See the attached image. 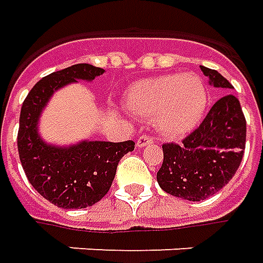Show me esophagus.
Masks as SVG:
<instances>
[{"label":"esophagus","mask_w":263,"mask_h":263,"mask_svg":"<svg viewBox=\"0 0 263 263\" xmlns=\"http://www.w3.org/2000/svg\"><path fill=\"white\" fill-rule=\"evenodd\" d=\"M153 143V139L151 136L143 135L140 136L139 139H137V147H144V146H149V144Z\"/></svg>","instance_id":"34e87169"}]
</instances>
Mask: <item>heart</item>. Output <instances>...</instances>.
<instances>
[{"instance_id": "obj_1", "label": "heart", "mask_w": 263, "mask_h": 263, "mask_svg": "<svg viewBox=\"0 0 263 263\" xmlns=\"http://www.w3.org/2000/svg\"><path fill=\"white\" fill-rule=\"evenodd\" d=\"M124 101L135 112L153 114L163 135L182 137L200 124L209 91L198 75L175 73L137 81L127 89Z\"/></svg>"}]
</instances>
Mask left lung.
I'll list each match as a JSON object with an SVG mask.
<instances>
[{
  "label": "left lung",
  "instance_id": "1",
  "mask_svg": "<svg viewBox=\"0 0 263 263\" xmlns=\"http://www.w3.org/2000/svg\"><path fill=\"white\" fill-rule=\"evenodd\" d=\"M214 88L233 86L217 70L201 66ZM246 143V120L239 100L221 97L211 107L200 127L182 143H166L158 184L165 191L188 201H201L218 193L233 178L242 162Z\"/></svg>",
  "mask_w": 263,
  "mask_h": 263
}]
</instances>
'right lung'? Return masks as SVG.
<instances>
[{"mask_svg":"<svg viewBox=\"0 0 263 263\" xmlns=\"http://www.w3.org/2000/svg\"><path fill=\"white\" fill-rule=\"evenodd\" d=\"M104 69L88 63L72 65L42 78L26 97L20 112L18 155L26 177L47 201L65 210L94 205L108 193L120 159L135 151V142L81 140L69 146L47 143L39 120L52 95L78 81H94Z\"/></svg>","mask_w":263,"mask_h":263,"instance_id":"1","label":"right lung"}]
</instances>
